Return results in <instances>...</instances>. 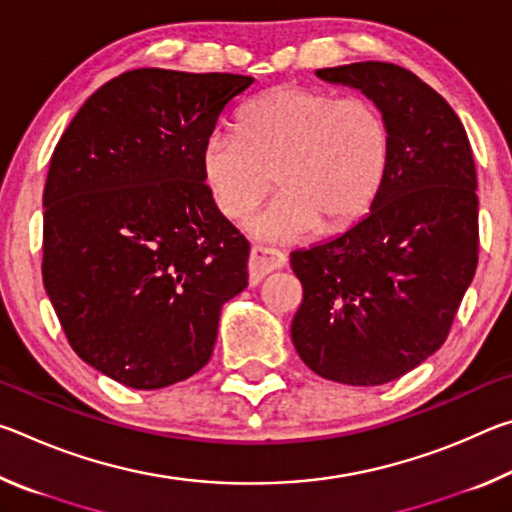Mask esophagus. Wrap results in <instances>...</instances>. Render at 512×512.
I'll use <instances>...</instances> for the list:
<instances>
[{
  "label": "esophagus",
  "mask_w": 512,
  "mask_h": 512,
  "mask_svg": "<svg viewBox=\"0 0 512 512\" xmlns=\"http://www.w3.org/2000/svg\"><path fill=\"white\" fill-rule=\"evenodd\" d=\"M287 264V257L280 250L275 248H264V246H253L250 248V259H248V280L250 284H259L264 280V275L280 271V268Z\"/></svg>",
  "instance_id": "esophagus-1"
}]
</instances>
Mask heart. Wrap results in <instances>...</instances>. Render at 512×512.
<instances>
[{"label": "heart", "instance_id": "obj_1", "mask_svg": "<svg viewBox=\"0 0 512 512\" xmlns=\"http://www.w3.org/2000/svg\"><path fill=\"white\" fill-rule=\"evenodd\" d=\"M391 131L375 103L302 85H282L250 101L239 131L216 128L205 137L201 171L214 205L250 221L259 239L298 241L309 232H339L368 210L384 183Z\"/></svg>", "mask_w": 512, "mask_h": 512}]
</instances>
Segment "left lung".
I'll use <instances>...</instances> for the list:
<instances>
[{
	"instance_id": "1",
	"label": "left lung",
	"mask_w": 512,
	"mask_h": 512,
	"mask_svg": "<svg viewBox=\"0 0 512 512\" xmlns=\"http://www.w3.org/2000/svg\"><path fill=\"white\" fill-rule=\"evenodd\" d=\"M318 79L361 90L384 115L391 158L370 214L293 250L302 305L296 352L316 375L381 386L445 343L479 262L472 146L452 106L409 69L352 63Z\"/></svg>"
}]
</instances>
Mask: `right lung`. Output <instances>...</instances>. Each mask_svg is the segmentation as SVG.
Wrapping results in <instances>:
<instances>
[{
  "label": "right lung",
  "instance_id": "right-lung-1",
  "mask_svg": "<svg viewBox=\"0 0 512 512\" xmlns=\"http://www.w3.org/2000/svg\"><path fill=\"white\" fill-rule=\"evenodd\" d=\"M253 81L133 69L83 103L51 155L42 282L72 350L119 384L192 377L248 287V241L214 205L201 149Z\"/></svg>",
  "mask_w": 512,
  "mask_h": 512
}]
</instances>
